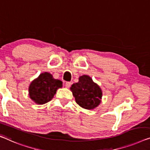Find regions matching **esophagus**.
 <instances>
[{"mask_svg": "<svg viewBox=\"0 0 150 150\" xmlns=\"http://www.w3.org/2000/svg\"><path fill=\"white\" fill-rule=\"evenodd\" d=\"M65 86H66V88H70V86H71V82H66Z\"/></svg>", "mask_w": 150, "mask_h": 150, "instance_id": "obj_1", "label": "esophagus"}]
</instances>
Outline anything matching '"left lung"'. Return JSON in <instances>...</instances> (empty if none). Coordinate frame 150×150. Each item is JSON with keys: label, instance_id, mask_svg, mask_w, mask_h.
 Here are the masks:
<instances>
[{"label": "left lung", "instance_id": "8db88e82", "mask_svg": "<svg viewBox=\"0 0 150 150\" xmlns=\"http://www.w3.org/2000/svg\"><path fill=\"white\" fill-rule=\"evenodd\" d=\"M75 100L83 109L92 110L100 105L103 96L100 87L88 75L80 76L78 82L70 87Z\"/></svg>", "mask_w": 150, "mask_h": 150}]
</instances>
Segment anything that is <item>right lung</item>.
<instances>
[{
    "mask_svg": "<svg viewBox=\"0 0 150 150\" xmlns=\"http://www.w3.org/2000/svg\"><path fill=\"white\" fill-rule=\"evenodd\" d=\"M61 88V80L55 79L51 74L44 72L30 83L29 95L36 104L43 105L51 100L56 94L57 90Z\"/></svg>",
    "mask_w": 150,
    "mask_h": 150,
    "instance_id": "obj_1",
    "label": "right lung"
}]
</instances>
